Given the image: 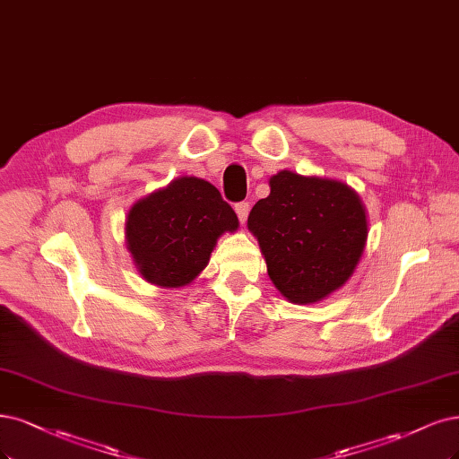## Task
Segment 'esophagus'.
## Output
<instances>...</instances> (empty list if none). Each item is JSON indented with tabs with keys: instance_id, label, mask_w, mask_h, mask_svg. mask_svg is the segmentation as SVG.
I'll return each instance as SVG.
<instances>
[{
	"instance_id": "obj_1",
	"label": "esophagus",
	"mask_w": 459,
	"mask_h": 459,
	"mask_svg": "<svg viewBox=\"0 0 459 459\" xmlns=\"http://www.w3.org/2000/svg\"><path fill=\"white\" fill-rule=\"evenodd\" d=\"M248 211H250V204H248L247 201H241V203L235 204V212H237V216H239V222H241V224L247 222Z\"/></svg>"
}]
</instances>
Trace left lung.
<instances>
[{
  "label": "left lung",
  "mask_w": 459,
  "mask_h": 459,
  "mask_svg": "<svg viewBox=\"0 0 459 459\" xmlns=\"http://www.w3.org/2000/svg\"><path fill=\"white\" fill-rule=\"evenodd\" d=\"M248 214L275 287L296 304L319 302L351 277L367 243L360 199L336 180L281 170Z\"/></svg>",
  "instance_id": "1"
}]
</instances>
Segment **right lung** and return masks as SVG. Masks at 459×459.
<instances>
[{
	"label": "right lung",
	"instance_id": "right-lung-1",
	"mask_svg": "<svg viewBox=\"0 0 459 459\" xmlns=\"http://www.w3.org/2000/svg\"><path fill=\"white\" fill-rule=\"evenodd\" d=\"M237 226L235 211L212 184L184 177L138 201L125 233L142 277L178 289L204 270L218 237Z\"/></svg>",
	"mask_w": 459,
	"mask_h": 459
}]
</instances>
